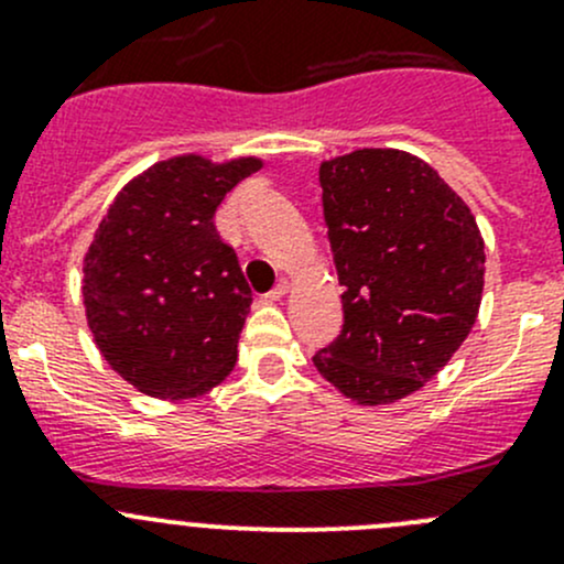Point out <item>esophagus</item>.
Listing matches in <instances>:
<instances>
[{"label":"esophagus","mask_w":564,"mask_h":564,"mask_svg":"<svg viewBox=\"0 0 564 564\" xmlns=\"http://www.w3.org/2000/svg\"><path fill=\"white\" fill-rule=\"evenodd\" d=\"M286 294H289V281H286V278H283V281H278L275 286L270 289V294H267V297H270V300H281V297H286Z\"/></svg>","instance_id":"esophagus-1"}]
</instances>
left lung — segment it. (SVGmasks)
Instances as JSON below:
<instances>
[{
	"mask_svg": "<svg viewBox=\"0 0 564 564\" xmlns=\"http://www.w3.org/2000/svg\"><path fill=\"white\" fill-rule=\"evenodd\" d=\"M318 185L344 327L314 366L355 403L382 406L423 388L464 344L486 246L464 198L409 152L324 161Z\"/></svg>",
	"mask_w": 564,
	"mask_h": 564,
	"instance_id": "1",
	"label": "left lung"
}]
</instances>
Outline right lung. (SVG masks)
<instances>
[{"label": "right lung", "mask_w": 564, "mask_h": 564, "mask_svg": "<svg viewBox=\"0 0 564 564\" xmlns=\"http://www.w3.org/2000/svg\"><path fill=\"white\" fill-rule=\"evenodd\" d=\"M259 169V158H169L128 182L100 220L84 259L87 322L135 390L180 401L235 368L253 292L215 213Z\"/></svg>", "instance_id": "obj_1"}]
</instances>
